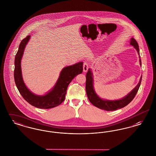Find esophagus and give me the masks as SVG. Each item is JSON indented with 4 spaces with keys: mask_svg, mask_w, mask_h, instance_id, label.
Segmentation results:
<instances>
[{
    "mask_svg": "<svg viewBox=\"0 0 156 156\" xmlns=\"http://www.w3.org/2000/svg\"><path fill=\"white\" fill-rule=\"evenodd\" d=\"M88 69V64L87 61H84L83 64V72H87Z\"/></svg>",
    "mask_w": 156,
    "mask_h": 156,
    "instance_id": "1",
    "label": "esophagus"
}]
</instances>
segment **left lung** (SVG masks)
<instances>
[{"label":"left lung","instance_id":"obj_1","mask_svg":"<svg viewBox=\"0 0 156 156\" xmlns=\"http://www.w3.org/2000/svg\"><path fill=\"white\" fill-rule=\"evenodd\" d=\"M130 44L133 46L136 49L137 51L138 52V54L140 55L139 45L133 38L131 39ZM140 64L141 65L140 59ZM141 78H142V76H141L140 81L137 84V85L132 90V92H130L125 98L120 100H116V101H107V100H104L101 99L95 93L93 87L92 73L90 69H89L88 71V73L86 74V92H87V97L90 102L99 109L105 110L107 111H116L118 109H120L126 106V105H127L134 98L137 93L138 90L140 86Z\"/></svg>","mask_w":156,"mask_h":156}]
</instances>
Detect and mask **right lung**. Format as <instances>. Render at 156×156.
I'll list each match as a JSON object with an SVG mask.
<instances>
[{"label": "right lung", "instance_id": "obj_1", "mask_svg": "<svg viewBox=\"0 0 156 156\" xmlns=\"http://www.w3.org/2000/svg\"><path fill=\"white\" fill-rule=\"evenodd\" d=\"M30 36L23 39L15 59L14 78L15 83L23 98L30 105L40 109H50L61 104L66 98L68 85L77 75L83 71L82 62L73 66L65 67L59 75V78L53 89L44 96H38L31 92L26 87L23 80L20 62L24 49L28 43Z\"/></svg>", "mask_w": 156, "mask_h": 156}]
</instances>
